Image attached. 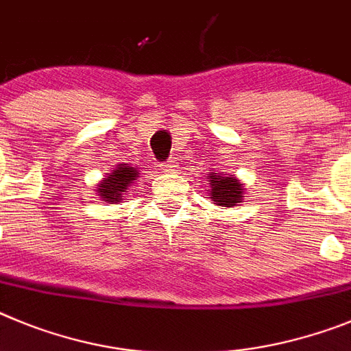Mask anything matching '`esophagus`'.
I'll use <instances>...</instances> for the list:
<instances>
[{
    "label": "esophagus",
    "instance_id": "34e87169",
    "mask_svg": "<svg viewBox=\"0 0 351 351\" xmlns=\"http://www.w3.org/2000/svg\"><path fill=\"white\" fill-rule=\"evenodd\" d=\"M162 171L164 173H176L178 171V166H176L175 160H168V162H164L162 164Z\"/></svg>",
    "mask_w": 351,
    "mask_h": 351
}]
</instances>
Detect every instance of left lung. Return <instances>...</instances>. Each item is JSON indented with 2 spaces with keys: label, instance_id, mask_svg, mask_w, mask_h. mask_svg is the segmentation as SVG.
Masks as SVG:
<instances>
[{
  "label": "left lung",
  "instance_id": "obj_1",
  "mask_svg": "<svg viewBox=\"0 0 351 351\" xmlns=\"http://www.w3.org/2000/svg\"><path fill=\"white\" fill-rule=\"evenodd\" d=\"M206 180L210 182V195L219 206H236L241 203L243 195V183L236 180L234 176H223V175H208Z\"/></svg>",
  "mask_w": 351,
  "mask_h": 351
}]
</instances>
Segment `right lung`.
I'll return each instance as SVG.
<instances>
[{"label":"right lung","instance_id":"obj_1","mask_svg":"<svg viewBox=\"0 0 351 351\" xmlns=\"http://www.w3.org/2000/svg\"><path fill=\"white\" fill-rule=\"evenodd\" d=\"M134 178H136V169L121 164V168L113 169L112 175H108V178L99 183L97 191H99L101 197L108 203H119L122 199V194L128 191L129 183H132Z\"/></svg>","mask_w":351,"mask_h":351}]
</instances>
